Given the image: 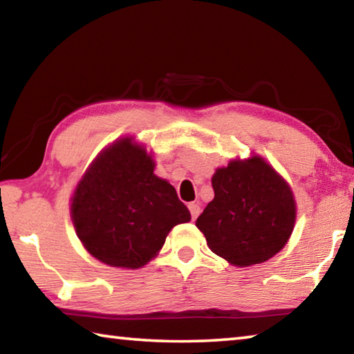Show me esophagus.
<instances>
[{"label": "esophagus", "mask_w": 354, "mask_h": 354, "mask_svg": "<svg viewBox=\"0 0 354 354\" xmlns=\"http://www.w3.org/2000/svg\"><path fill=\"white\" fill-rule=\"evenodd\" d=\"M189 211H190V214H192V218H196L200 215V203H189Z\"/></svg>", "instance_id": "esophagus-1"}]
</instances>
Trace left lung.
<instances>
[{
  "label": "left lung",
  "mask_w": 354,
  "mask_h": 354,
  "mask_svg": "<svg viewBox=\"0 0 354 354\" xmlns=\"http://www.w3.org/2000/svg\"><path fill=\"white\" fill-rule=\"evenodd\" d=\"M212 187L214 200L195 221L212 253L250 267L286 247L297 220L295 196L266 159H231L215 170Z\"/></svg>",
  "instance_id": "8db88e82"
}]
</instances>
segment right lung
<instances>
[{"label": "right lung", "mask_w": 354, "mask_h": 354, "mask_svg": "<svg viewBox=\"0 0 354 354\" xmlns=\"http://www.w3.org/2000/svg\"><path fill=\"white\" fill-rule=\"evenodd\" d=\"M153 153L127 136L101 149L70 200L82 247L109 267L136 270L158 256L173 226L190 221L173 185L154 175Z\"/></svg>", "instance_id": "right-lung-1"}]
</instances>
